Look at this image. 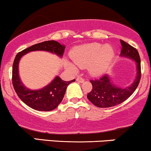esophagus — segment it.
I'll use <instances>...</instances> for the list:
<instances>
[{
  "label": "esophagus",
  "mask_w": 151,
  "mask_h": 151,
  "mask_svg": "<svg viewBox=\"0 0 151 151\" xmlns=\"http://www.w3.org/2000/svg\"><path fill=\"white\" fill-rule=\"evenodd\" d=\"M77 82H80V83H82V82H84V79L83 78V77H80V76H78V77H77Z\"/></svg>",
  "instance_id": "1"
}]
</instances>
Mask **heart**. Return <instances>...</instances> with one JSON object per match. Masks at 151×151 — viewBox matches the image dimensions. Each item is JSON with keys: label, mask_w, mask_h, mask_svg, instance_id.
Returning <instances> with one entry per match:
<instances>
[{"label": "heart", "mask_w": 151, "mask_h": 151, "mask_svg": "<svg viewBox=\"0 0 151 151\" xmlns=\"http://www.w3.org/2000/svg\"><path fill=\"white\" fill-rule=\"evenodd\" d=\"M72 59L76 65L80 67L88 66L89 72L93 75H100L105 72L114 56V50L108 44L102 46L99 43L83 44L72 51ZM69 69L76 70L75 66L67 63Z\"/></svg>", "instance_id": "b5f03b06"}]
</instances>
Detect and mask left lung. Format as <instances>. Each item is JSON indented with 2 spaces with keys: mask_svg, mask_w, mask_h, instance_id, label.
<instances>
[{
  "mask_svg": "<svg viewBox=\"0 0 151 151\" xmlns=\"http://www.w3.org/2000/svg\"><path fill=\"white\" fill-rule=\"evenodd\" d=\"M120 43L122 46L120 55L134 59L136 62V77L133 83L126 88H120L112 84L107 74H105L100 78L91 79L90 82L92 84V91L87 94V98L93 105L98 107L105 108L121 104L132 95L140 83L141 67L138 51L125 41L120 40Z\"/></svg>",
  "mask_w": 151,
  "mask_h": 151,
  "instance_id": "8db88e82",
  "label": "left lung"
}]
</instances>
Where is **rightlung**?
<instances>
[{"instance_id": "1", "label": "right lung", "mask_w": 151, "mask_h": 151, "mask_svg": "<svg viewBox=\"0 0 151 151\" xmlns=\"http://www.w3.org/2000/svg\"><path fill=\"white\" fill-rule=\"evenodd\" d=\"M64 49L65 46L57 41H46L26 48L16 54L13 64V86L19 98L32 109L39 111H51L57 108L62 102L67 86L74 82L75 79L67 82L57 76L50 84L44 88L39 90H31L24 87L20 80L19 75L20 59L26 53L33 51H46L62 57Z\"/></svg>"}]
</instances>
